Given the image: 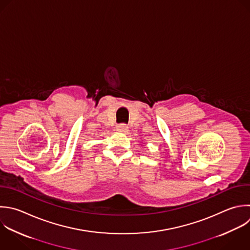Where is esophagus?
<instances>
[{
  "label": "esophagus",
  "mask_w": 250,
  "mask_h": 250,
  "mask_svg": "<svg viewBox=\"0 0 250 250\" xmlns=\"http://www.w3.org/2000/svg\"><path fill=\"white\" fill-rule=\"evenodd\" d=\"M116 129L120 132H124V133L128 132V126L126 124H119L116 126Z\"/></svg>",
  "instance_id": "esophagus-1"
}]
</instances>
